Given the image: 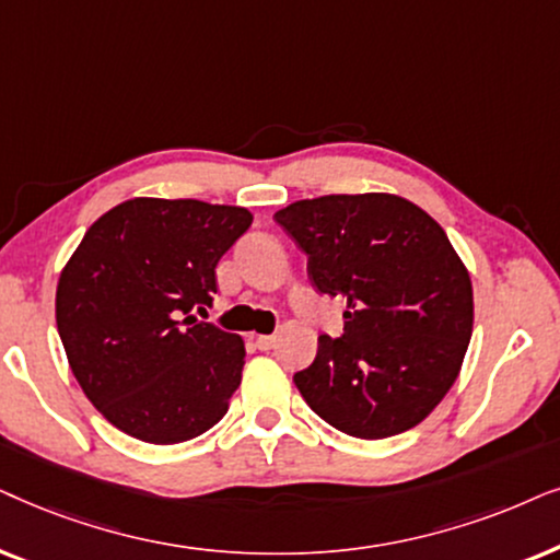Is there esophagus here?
<instances>
[{
  "instance_id": "1",
  "label": "esophagus",
  "mask_w": 560,
  "mask_h": 560,
  "mask_svg": "<svg viewBox=\"0 0 560 560\" xmlns=\"http://www.w3.org/2000/svg\"><path fill=\"white\" fill-rule=\"evenodd\" d=\"M276 346V335H258L256 348L258 350H271Z\"/></svg>"
}]
</instances>
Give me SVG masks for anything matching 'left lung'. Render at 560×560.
<instances>
[{
    "label": "left lung",
    "instance_id": "obj_1",
    "mask_svg": "<svg viewBox=\"0 0 560 560\" xmlns=\"http://www.w3.org/2000/svg\"><path fill=\"white\" fill-rule=\"evenodd\" d=\"M319 294L342 296V335L296 371L335 430L382 441L420 424L456 382L474 327L466 266L445 230L394 194H327L273 214Z\"/></svg>",
    "mask_w": 560,
    "mask_h": 560
}]
</instances>
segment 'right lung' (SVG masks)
I'll use <instances>...</instances> for the list:
<instances>
[{
  "label": "right lung",
  "instance_id": "obj_1",
  "mask_svg": "<svg viewBox=\"0 0 560 560\" xmlns=\"http://www.w3.org/2000/svg\"><path fill=\"white\" fill-rule=\"evenodd\" d=\"M250 222L243 207L140 197L86 230L58 279L56 323L73 376L117 430L171 445L225 417L243 340L191 310L212 302L214 268Z\"/></svg>",
  "mask_w": 560,
  "mask_h": 560
}]
</instances>
